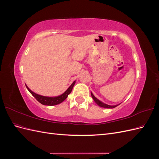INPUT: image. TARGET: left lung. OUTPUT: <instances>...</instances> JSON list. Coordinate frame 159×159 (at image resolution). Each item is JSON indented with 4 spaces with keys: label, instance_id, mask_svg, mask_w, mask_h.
<instances>
[{
    "label": "left lung",
    "instance_id": "1",
    "mask_svg": "<svg viewBox=\"0 0 159 159\" xmlns=\"http://www.w3.org/2000/svg\"><path fill=\"white\" fill-rule=\"evenodd\" d=\"M91 97H92V98H93V100H94V102H95L96 103H97L99 107H104V108H111V109H112V108H115V107H117V105H107V104H105V103H103V102H101V101H99L98 99L96 98L92 93H91Z\"/></svg>",
    "mask_w": 159,
    "mask_h": 159
}]
</instances>
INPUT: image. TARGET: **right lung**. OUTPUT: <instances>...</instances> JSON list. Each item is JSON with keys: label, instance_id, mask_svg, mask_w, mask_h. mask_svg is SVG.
Wrapping results in <instances>:
<instances>
[{"label": "right lung", "instance_id": "right-lung-1", "mask_svg": "<svg viewBox=\"0 0 159 159\" xmlns=\"http://www.w3.org/2000/svg\"><path fill=\"white\" fill-rule=\"evenodd\" d=\"M75 81H74L72 84L68 88L65 92L59 96H57V97H46V96H42L40 95H38L33 92L29 88H28V86L26 85V87L28 89V90L30 91V93L34 97L38 102H39L41 104L45 105H56L57 104L61 103L62 102L68 98V95L71 92V90L73 89L74 86L75 85Z\"/></svg>", "mask_w": 159, "mask_h": 159}]
</instances>
